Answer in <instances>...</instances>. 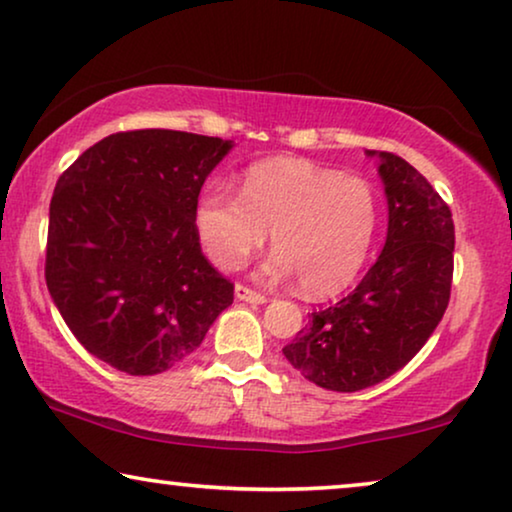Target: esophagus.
Listing matches in <instances>:
<instances>
[{"label": "esophagus", "mask_w": 512, "mask_h": 512, "mask_svg": "<svg viewBox=\"0 0 512 512\" xmlns=\"http://www.w3.org/2000/svg\"><path fill=\"white\" fill-rule=\"evenodd\" d=\"M235 298L237 300H244V303H256V305H263L265 300H268V298L263 296V293L249 289V286H244V284H237L235 286Z\"/></svg>", "instance_id": "esophagus-1"}]
</instances>
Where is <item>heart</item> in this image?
I'll return each instance as SVG.
<instances>
[{"label": "heart", "mask_w": 512, "mask_h": 512, "mask_svg": "<svg viewBox=\"0 0 512 512\" xmlns=\"http://www.w3.org/2000/svg\"><path fill=\"white\" fill-rule=\"evenodd\" d=\"M195 233L209 261L240 270L270 242L268 277H298L326 298L354 282L373 247L380 205L370 181L303 158H268L242 174L240 198L212 184L195 202Z\"/></svg>", "instance_id": "b5f03b06"}]
</instances>
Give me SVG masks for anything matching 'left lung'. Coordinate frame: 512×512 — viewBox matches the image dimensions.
I'll return each mask as SVG.
<instances>
[{
  "mask_svg": "<svg viewBox=\"0 0 512 512\" xmlns=\"http://www.w3.org/2000/svg\"><path fill=\"white\" fill-rule=\"evenodd\" d=\"M380 158L389 205L387 242L340 303L312 314L282 352L305 380L359 391L401 370L431 338L450 303L454 223L445 200L401 156Z\"/></svg>",
  "mask_w": 512,
  "mask_h": 512,
  "instance_id": "left-lung-1",
  "label": "left lung"
}]
</instances>
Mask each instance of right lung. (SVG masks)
<instances>
[{"mask_svg":"<svg viewBox=\"0 0 512 512\" xmlns=\"http://www.w3.org/2000/svg\"><path fill=\"white\" fill-rule=\"evenodd\" d=\"M230 149V139L193 132H116L60 174L46 286L74 338L111 368L177 366L233 303L193 221L202 184Z\"/></svg>","mask_w":512,"mask_h":512,"instance_id":"1","label":"right lung"}]
</instances>
